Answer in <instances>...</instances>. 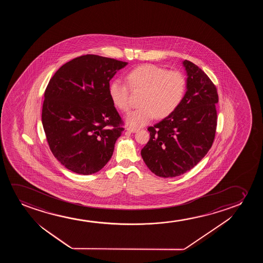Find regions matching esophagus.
Wrapping results in <instances>:
<instances>
[{"label": "esophagus", "mask_w": 263, "mask_h": 263, "mask_svg": "<svg viewBox=\"0 0 263 263\" xmlns=\"http://www.w3.org/2000/svg\"><path fill=\"white\" fill-rule=\"evenodd\" d=\"M126 130H127V131H129V132H132V133H136V132L138 131L137 128L133 127V126H127V127H126Z\"/></svg>", "instance_id": "1"}]
</instances>
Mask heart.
Masks as SVG:
<instances>
[{"mask_svg":"<svg viewBox=\"0 0 263 263\" xmlns=\"http://www.w3.org/2000/svg\"><path fill=\"white\" fill-rule=\"evenodd\" d=\"M128 87L120 80H113L108 85V95L119 110L130 108V88L140 92L139 108L130 112L127 123L142 126L157 116L163 119L176 111L183 101L187 90V78L180 71H169L158 65L145 64L132 69L126 76Z\"/></svg>","mask_w":263,"mask_h":263,"instance_id":"1","label":"heart"}]
</instances>
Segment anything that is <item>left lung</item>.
<instances>
[{"label":"left lung","mask_w":263,"mask_h":263,"mask_svg":"<svg viewBox=\"0 0 263 263\" xmlns=\"http://www.w3.org/2000/svg\"><path fill=\"white\" fill-rule=\"evenodd\" d=\"M187 91L172 115L147 129L150 139L141 151L152 173L162 178L180 176L201 161L216 136L218 94L204 71L184 60Z\"/></svg>","instance_id":"obj_1"}]
</instances>
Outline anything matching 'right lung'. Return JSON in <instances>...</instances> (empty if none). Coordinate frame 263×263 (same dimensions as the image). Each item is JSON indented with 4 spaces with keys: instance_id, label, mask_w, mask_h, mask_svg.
Instances as JSON below:
<instances>
[{
    "instance_id": "obj_1",
    "label": "right lung",
    "mask_w": 263,
    "mask_h": 263,
    "mask_svg": "<svg viewBox=\"0 0 263 263\" xmlns=\"http://www.w3.org/2000/svg\"><path fill=\"white\" fill-rule=\"evenodd\" d=\"M126 62L85 54L62 65L44 94L42 124L52 154L65 168L89 175L111 158L124 122L108 95Z\"/></svg>"
}]
</instances>
